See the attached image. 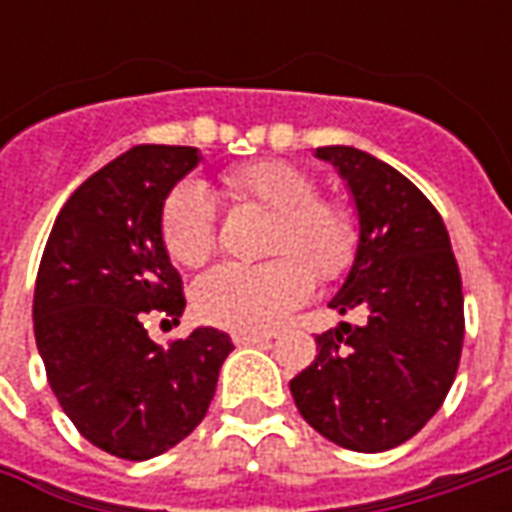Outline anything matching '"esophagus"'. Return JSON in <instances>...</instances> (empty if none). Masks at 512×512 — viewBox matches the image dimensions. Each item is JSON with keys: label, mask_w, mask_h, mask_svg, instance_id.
<instances>
[{"label": "esophagus", "mask_w": 512, "mask_h": 512, "mask_svg": "<svg viewBox=\"0 0 512 512\" xmlns=\"http://www.w3.org/2000/svg\"><path fill=\"white\" fill-rule=\"evenodd\" d=\"M271 337L268 334H252V332H235L233 334V343L241 348V345H263L268 343Z\"/></svg>", "instance_id": "obj_1"}]
</instances>
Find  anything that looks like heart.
<instances>
[{"mask_svg":"<svg viewBox=\"0 0 512 512\" xmlns=\"http://www.w3.org/2000/svg\"><path fill=\"white\" fill-rule=\"evenodd\" d=\"M222 191L238 208L268 213L260 266L224 263L197 279L194 310L233 332H271L310 299L315 277H345L359 252L354 213L318 197L315 180L288 161L263 158L222 172ZM161 238L178 266H202L216 249V211L205 191L178 186L161 208Z\"/></svg>","mask_w":512,"mask_h":512,"instance_id":"heart-1","label":"heart"}]
</instances>
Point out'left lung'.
Returning <instances> with one entry per match:
<instances>
[{
    "label": "left lung",
    "mask_w": 512,
    "mask_h": 512,
    "mask_svg": "<svg viewBox=\"0 0 512 512\" xmlns=\"http://www.w3.org/2000/svg\"><path fill=\"white\" fill-rule=\"evenodd\" d=\"M351 189L359 252L332 299L340 323L315 337L318 356L290 381L301 417L354 452H384L425 428L450 392L463 348L461 271L439 211L365 150L318 147Z\"/></svg>",
    "instance_id": "obj_1"
}]
</instances>
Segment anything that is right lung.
I'll return each instance as SVG.
<instances>
[{"instance_id":"right-lung-1","label":"right lung","mask_w":512,"mask_h":512,"mask_svg":"<svg viewBox=\"0 0 512 512\" xmlns=\"http://www.w3.org/2000/svg\"><path fill=\"white\" fill-rule=\"evenodd\" d=\"M197 161V147H131L68 197L40 257L32 318L46 378L84 439L126 461L200 425L233 351L211 326L167 348L145 329L153 312L178 323L186 307L161 208Z\"/></svg>"}]
</instances>
